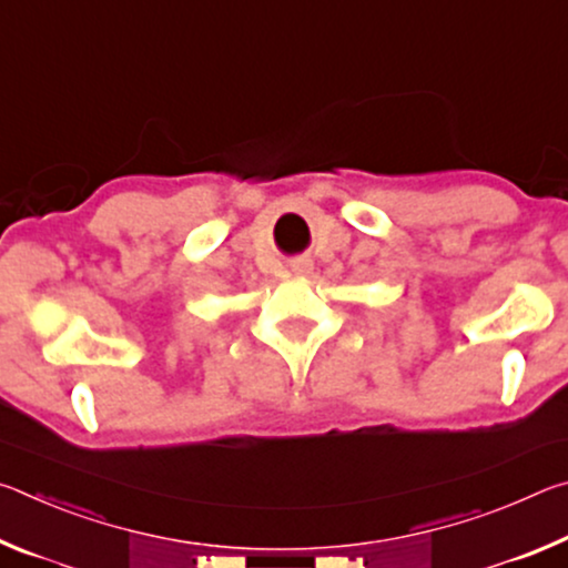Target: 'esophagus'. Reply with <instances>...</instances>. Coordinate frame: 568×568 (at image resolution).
<instances>
[{
  "label": "esophagus",
  "instance_id": "1",
  "mask_svg": "<svg viewBox=\"0 0 568 568\" xmlns=\"http://www.w3.org/2000/svg\"><path fill=\"white\" fill-rule=\"evenodd\" d=\"M293 271L295 273H311L313 271V261H311V257H307V255H301V257H295V261H293Z\"/></svg>",
  "mask_w": 568,
  "mask_h": 568
}]
</instances>
